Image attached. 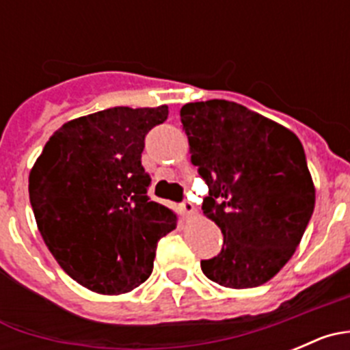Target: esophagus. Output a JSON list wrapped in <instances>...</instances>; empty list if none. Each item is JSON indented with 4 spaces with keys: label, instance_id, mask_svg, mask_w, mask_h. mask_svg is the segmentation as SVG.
<instances>
[{
    "label": "esophagus",
    "instance_id": "1",
    "mask_svg": "<svg viewBox=\"0 0 350 350\" xmlns=\"http://www.w3.org/2000/svg\"><path fill=\"white\" fill-rule=\"evenodd\" d=\"M180 206H182V210H184L185 215H193L194 213V205L189 202V200H184V202L180 203Z\"/></svg>",
    "mask_w": 350,
    "mask_h": 350
}]
</instances>
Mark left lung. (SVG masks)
Returning a JSON list of instances; mask_svg holds the SVG:
<instances>
[{
  "label": "left lung",
  "instance_id": "left-lung-1",
  "mask_svg": "<svg viewBox=\"0 0 350 350\" xmlns=\"http://www.w3.org/2000/svg\"><path fill=\"white\" fill-rule=\"evenodd\" d=\"M180 120L191 161L208 185L203 213L224 243L202 261L219 286L268 282L295 254L315 205V189L295 133L234 101L187 103Z\"/></svg>",
  "mask_w": 350,
  "mask_h": 350
}]
</instances>
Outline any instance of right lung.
Here are the masks:
<instances>
[{
  "mask_svg": "<svg viewBox=\"0 0 350 350\" xmlns=\"http://www.w3.org/2000/svg\"><path fill=\"white\" fill-rule=\"evenodd\" d=\"M168 107H113L79 117L49 138L29 173L43 242L80 286L129 293L150 277L159 238L177 215L152 202L142 166L147 133Z\"/></svg>",
  "mask_w": 350,
  "mask_h": 350,
  "instance_id": "add662e5",
  "label": "right lung"
}]
</instances>
